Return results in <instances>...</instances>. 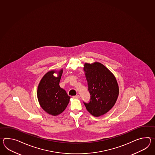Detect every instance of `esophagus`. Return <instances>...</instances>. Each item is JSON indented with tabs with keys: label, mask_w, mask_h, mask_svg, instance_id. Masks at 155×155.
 I'll use <instances>...</instances> for the list:
<instances>
[{
	"label": "esophagus",
	"mask_w": 155,
	"mask_h": 155,
	"mask_svg": "<svg viewBox=\"0 0 155 155\" xmlns=\"http://www.w3.org/2000/svg\"><path fill=\"white\" fill-rule=\"evenodd\" d=\"M73 98H79V95H76V96L73 97Z\"/></svg>",
	"instance_id": "esophagus-1"
}]
</instances>
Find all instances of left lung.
I'll list each match as a JSON object with an SVG mask.
<instances>
[{"mask_svg": "<svg viewBox=\"0 0 155 155\" xmlns=\"http://www.w3.org/2000/svg\"><path fill=\"white\" fill-rule=\"evenodd\" d=\"M84 71L91 96L89 102L83 103L90 114L99 117L110 110L117 101V81L110 70L98 62L85 63Z\"/></svg>", "mask_w": 155, "mask_h": 155, "instance_id": "1", "label": "left lung"}]
</instances>
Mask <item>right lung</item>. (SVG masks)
I'll return each instance as SVG.
<instances>
[{
  "instance_id": "1",
  "label": "right lung",
  "mask_w": 155,
  "mask_h": 155,
  "mask_svg": "<svg viewBox=\"0 0 155 155\" xmlns=\"http://www.w3.org/2000/svg\"><path fill=\"white\" fill-rule=\"evenodd\" d=\"M54 71L47 73L38 86L37 97L41 108L48 114L57 116L62 113L69 103L70 97L59 85L62 71L58 77L53 76Z\"/></svg>"
}]
</instances>
